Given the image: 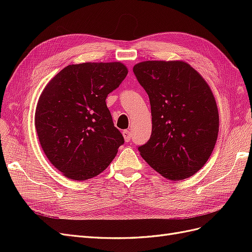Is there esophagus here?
<instances>
[{
	"mask_svg": "<svg viewBox=\"0 0 252 252\" xmlns=\"http://www.w3.org/2000/svg\"><path fill=\"white\" fill-rule=\"evenodd\" d=\"M123 136H124V140L126 141V142H129L131 140V132L129 131V130H124L123 131Z\"/></svg>",
	"mask_w": 252,
	"mask_h": 252,
	"instance_id": "esophagus-1",
	"label": "esophagus"
}]
</instances>
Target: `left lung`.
Returning <instances> with one entry per match:
<instances>
[{"mask_svg": "<svg viewBox=\"0 0 252 252\" xmlns=\"http://www.w3.org/2000/svg\"><path fill=\"white\" fill-rule=\"evenodd\" d=\"M133 73L149 96L152 131L138 147L152 168L184 180L208 161L219 132V112L208 84L181 61H146Z\"/></svg>", "mask_w": 252, "mask_h": 252, "instance_id": "left-lung-1", "label": "left lung"}]
</instances>
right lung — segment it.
Listing matches in <instances>:
<instances>
[{"label": "right lung", "instance_id": "right-lung-1", "mask_svg": "<svg viewBox=\"0 0 252 252\" xmlns=\"http://www.w3.org/2000/svg\"><path fill=\"white\" fill-rule=\"evenodd\" d=\"M127 73L120 62L69 65L43 90L35 110L36 133L45 155L66 178L95 177L124 144L106 97Z\"/></svg>", "mask_w": 252, "mask_h": 252}]
</instances>
